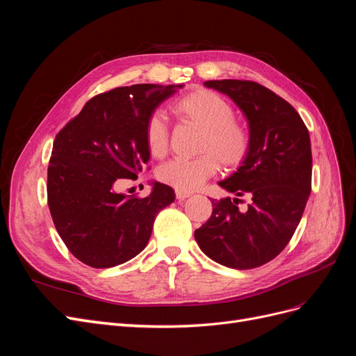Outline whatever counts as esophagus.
Here are the masks:
<instances>
[{
  "label": "esophagus",
  "mask_w": 356,
  "mask_h": 356,
  "mask_svg": "<svg viewBox=\"0 0 356 356\" xmlns=\"http://www.w3.org/2000/svg\"><path fill=\"white\" fill-rule=\"evenodd\" d=\"M175 196H177V199H178V200H184V199H187V197H190V196H191V193L177 190V191H175Z\"/></svg>",
  "instance_id": "34e87169"
}]
</instances>
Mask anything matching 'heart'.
<instances>
[{"label": "heart", "instance_id": "1", "mask_svg": "<svg viewBox=\"0 0 356 356\" xmlns=\"http://www.w3.org/2000/svg\"><path fill=\"white\" fill-rule=\"evenodd\" d=\"M170 111L181 124L200 131L196 144L199 157L170 160L157 170L163 184L195 191L215 175L218 163L227 170L239 168L251 149V132L236 120L232 104L212 90H193L170 104ZM145 144L153 157H163L169 148V129L163 118L153 114L145 123Z\"/></svg>", "mask_w": 356, "mask_h": 356}]
</instances>
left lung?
Listing matches in <instances>:
<instances>
[{
  "instance_id": "left-lung-1",
  "label": "left lung",
  "mask_w": 356,
  "mask_h": 356,
  "mask_svg": "<svg viewBox=\"0 0 356 356\" xmlns=\"http://www.w3.org/2000/svg\"><path fill=\"white\" fill-rule=\"evenodd\" d=\"M239 106L251 132V149L224 190L248 196L212 199V215L195 232L200 250L225 267L248 270L284 251L305 212L312 190V149L306 124L294 106L248 80H211Z\"/></svg>"
}]
</instances>
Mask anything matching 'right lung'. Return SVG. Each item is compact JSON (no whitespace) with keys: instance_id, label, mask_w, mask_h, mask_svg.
<instances>
[{"instance_id":"add662e5","label":"right lung","mask_w":356,"mask_h":356,"mask_svg":"<svg viewBox=\"0 0 356 356\" xmlns=\"http://www.w3.org/2000/svg\"><path fill=\"white\" fill-rule=\"evenodd\" d=\"M182 84H134L96 95L56 135L47 169L53 222L70 252L84 264L106 268L141 252L156 215L175 200L154 182L147 197L118 193L149 160L145 123Z\"/></svg>"}]
</instances>
